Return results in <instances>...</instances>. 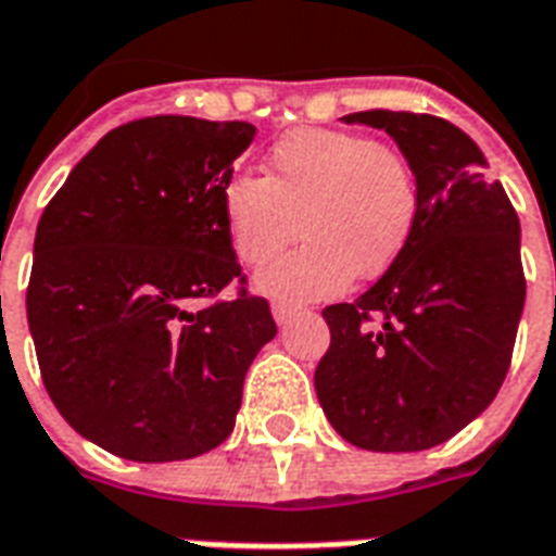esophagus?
I'll list each match as a JSON object with an SVG mask.
<instances>
[{
    "mask_svg": "<svg viewBox=\"0 0 556 556\" xmlns=\"http://www.w3.org/2000/svg\"><path fill=\"white\" fill-rule=\"evenodd\" d=\"M295 313H299V309L292 307V304H283V301H275L273 304V318L278 321V325H287Z\"/></svg>",
    "mask_w": 556,
    "mask_h": 556,
    "instance_id": "obj_1",
    "label": "esophagus"
}]
</instances>
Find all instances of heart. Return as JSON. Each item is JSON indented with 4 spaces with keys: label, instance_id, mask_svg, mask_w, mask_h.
I'll return each instance as SVG.
<instances>
[{
    "label": "heart",
    "instance_id": "b5f03b06",
    "mask_svg": "<svg viewBox=\"0 0 556 556\" xmlns=\"http://www.w3.org/2000/svg\"><path fill=\"white\" fill-rule=\"evenodd\" d=\"M240 261L261 266L287 243H307L261 269L255 287L290 301L330 299L377 278L406 249L417 223V182L406 156L348 130H295L266 156V179L231 176L219 193ZM302 226H298V217Z\"/></svg>",
    "mask_w": 556,
    "mask_h": 556
}]
</instances>
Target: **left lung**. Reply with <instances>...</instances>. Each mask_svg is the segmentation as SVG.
<instances>
[{
  "label": "left lung",
  "mask_w": 556,
  "mask_h": 556,
  "mask_svg": "<svg viewBox=\"0 0 556 556\" xmlns=\"http://www.w3.org/2000/svg\"><path fill=\"white\" fill-rule=\"evenodd\" d=\"M342 122L394 139L415 174L417 223L371 290L321 313L330 348L316 394L348 443L417 453L472 424L505 382L525 307L519 217L455 124L391 110Z\"/></svg>",
  "instance_id": "obj_1"
}]
</instances>
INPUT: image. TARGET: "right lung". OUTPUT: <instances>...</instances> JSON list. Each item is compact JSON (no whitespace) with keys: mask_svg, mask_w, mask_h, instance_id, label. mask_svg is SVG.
<instances>
[{"mask_svg":"<svg viewBox=\"0 0 556 556\" xmlns=\"http://www.w3.org/2000/svg\"><path fill=\"white\" fill-rule=\"evenodd\" d=\"M247 122L156 115L115 127L46 205L25 309L51 403L127 462L197 458L235 429L243 380L278 333L269 304L191 309L240 278L219 193Z\"/></svg>","mask_w":556,"mask_h":556,"instance_id":"add662e5","label":"right lung"}]
</instances>
